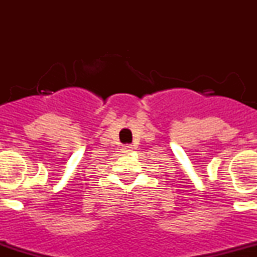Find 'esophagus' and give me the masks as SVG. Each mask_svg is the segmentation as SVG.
I'll use <instances>...</instances> for the list:
<instances>
[{"label":"esophagus","instance_id":"obj_1","mask_svg":"<svg viewBox=\"0 0 257 257\" xmlns=\"http://www.w3.org/2000/svg\"><path fill=\"white\" fill-rule=\"evenodd\" d=\"M133 150V146L132 145H124L122 147V151L124 152V153H128V152H131Z\"/></svg>","mask_w":257,"mask_h":257}]
</instances>
